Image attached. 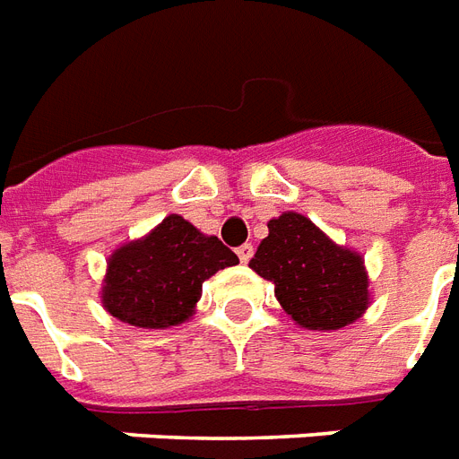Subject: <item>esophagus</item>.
I'll use <instances>...</instances> for the list:
<instances>
[{
    "label": "esophagus",
    "mask_w": 459,
    "mask_h": 459,
    "mask_svg": "<svg viewBox=\"0 0 459 459\" xmlns=\"http://www.w3.org/2000/svg\"><path fill=\"white\" fill-rule=\"evenodd\" d=\"M236 252H238V257H240V262H245V264H247V262L252 259V255H255V247H252V243H245V245H240Z\"/></svg>",
    "instance_id": "1"
}]
</instances>
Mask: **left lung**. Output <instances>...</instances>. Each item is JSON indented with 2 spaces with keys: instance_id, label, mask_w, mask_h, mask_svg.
Masks as SVG:
<instances>
[{
  "instance_id": "1",
  "label": "left lung",
  "mask_w": 459,
  "mask_h": 459,
  "mask_svg": "<svg viewBox=\"0 0 459 459\" xmlns=\"http://www.w3.org/2000/svg\"><path fill=\"white\" fill-rule=\"evenodd\" d=\"M250 266L276 286V298L293 321L312 331L348 326L369 305L362 257L338 247L295 212L269 221V236Z\"/></svg>"
}]
</instances>
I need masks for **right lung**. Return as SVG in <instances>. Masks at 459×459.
<instances>
[{
    "mask_svg": "<svg viewBox=\"0 0 459 459\" xmlns=\"http://www.w3.org/2000/svg\"><path fill=\"white\" fill-rule=\"evenodd\" d=\"M233 264L236 252L219 238L171 214L150 236L111 255L102 302L111 316L131 326H176L193 314L202 283Z\"/></svg>",
    "mask_w": 459,
    "mask_h": 459,
    "instance_id": "right-lung-1",
    "label": "right lung"
}]
</instances>
